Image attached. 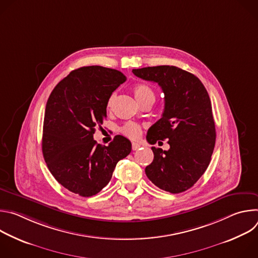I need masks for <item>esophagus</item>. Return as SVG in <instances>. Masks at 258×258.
Returning a JSON list of instances; mask_svg holds the SVG:
<instances>
[{"label":"esophagus","instance_id":"34e87169","mask_svg":"<svg viewBox=\"0 0 258 258\" xmlns=\"http://www.w3.org/2000/svg\"><path fill=\"white\" fill-rule=\"evenodd\" d=\"M132 148H133V150H138V149L141 148V144H139V143H133V144H132Z\"/></svg>","mask_w":258,"mask_h":258}]
</instances>
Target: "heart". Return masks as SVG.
<instances>
[{"instance_id": "obj_1", "label": "heart", "mask_w": 258, "mask_h": 258, "mask_svg": "<svg viewBox=\"0 0 258 258\" xmlns=\"http://www.w3.org/2000/svg\"><path fill=\"white\" fill-rule=\"evenodd\" d=\"M133 92H134V95L139 103L147 98H154L155 97L153 90L149 86H147L145 84L136 85L133 89ZM114 97H115V95L112 94L108 98L107 108H110L112 106ZM121 133L130 139H138L142 134V128L139 124H137L135 122H127L121 127Z\"/></svg>"}]
</instances>
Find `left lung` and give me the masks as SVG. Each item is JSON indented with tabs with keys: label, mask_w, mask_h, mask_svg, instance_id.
Listing matches in <instances>:
<instances>
[{
	"label": "left lung",
	"mask_w": 258,
	"mask_h": 258,
	"mask_svg": "<svg viewBox=\"0 0 258 258\" xmlns=\"http://www.w3.org/2000/svg\"><path fill=\"white\" fill-rule=\"evenodd\" d=\"M145 81L159 85L164 93V111L147 134L151 145L168 140L170 148L152 147L154 159L145 172L155 186L166 192H185L207 169L215 145L211 102L201 81L175 66L133 69Z\"/></svg>",
	"instance_id": "left-lung-1"
}]
</instances>
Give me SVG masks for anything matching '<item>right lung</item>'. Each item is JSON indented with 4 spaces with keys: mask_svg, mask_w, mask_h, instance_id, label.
Returning <instances> with one entry per match:
<instances>
[{
    "mask_svg": "<svg viewBox=\"0 0 258 258\" xmlns=\"http://www.w3.org/2000/svg\"><path fill=\"white\" fill-rule=\"evenodd\" d=\"M126 81L122 72L103 66L71 71L52 91L45 110L42 149L50 172L82 197L99 193L117 162L132 151L131 142L115 136L108 146L94 140L106 119L107 100Z\"/></svg>",
    "mask_w": 258,
    "mask_h": 258,
    "instance_id": "1",
    "label": "right lung"
}]
</instances>
